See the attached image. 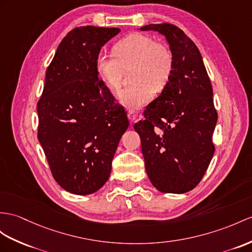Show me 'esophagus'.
I'll list each match as a JSON object with an SVG mask.
<instances>
[{"label": "esophagus", "mask_w": 252, "mask_h": 252, "mask_svg": "<svg viewBox=\"0 0 252 252\" xmlns=\"http://www.w3.org/2000/svg\"><path fill=\"white\" fill-rule=\"evenodd\" d=\"M127 116H128V119H129V121L132 123V122H136V121H137V119H138V113H137L136 111H134V110L130 109V110H128Z\"/></svg>", "instance_id": "1"}]
</instances>
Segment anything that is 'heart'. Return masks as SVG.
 Segmentation results:
<instances>
[{
  "instance_id": "obj_1",
  "label": "heart",
  "mask_w": 252,
  "mask_h": 252,
  "mask_svg": "<svg viewBox=\"0 0 252 252\" xmlns=\"http://www.w3.org/2000/svg\"><path fill=\"white\" fill-rule=\"evenodd\" d=\"M112 57L99 54L95 61L98 76L108 88L121 89L123 69L129 68L131 84L121 92L120 99L128 108H140L162 92L170 81L174 68L173 54L170 49L141 33H132L112 46Z\"/></svg>"
}]
</instances>
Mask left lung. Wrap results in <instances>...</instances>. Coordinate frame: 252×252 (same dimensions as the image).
<instances>
[{
	"label": "left lung",
	"mask_w": 252,
	"mask_h": 252,
	"mask_svg": "<svg viewBox=\"0 0 252 252\" xmlns=\"http://www.w3.org/2000/svg\"><path fill=\"white\" fill-rule=\"evenodd\" d=\"M169 42L174 68L161 94L134 124L141 138L147 176L167 193L192 190L204 176L215 153L213 132L217 123L211 80L194 42L170 23L149 24Z\"/></svg>",
	"instance_id": "1"
}]
</instances>
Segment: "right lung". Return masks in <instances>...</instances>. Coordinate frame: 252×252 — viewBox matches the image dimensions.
Listing matches in <instances>:
<instances>
[{"label": "right lung", "instance_id": "right-lung-1", "mask_svg": "<svg viewBox=\"0 0 252 252\" xmlns=\"http://www.w3.org/2000/svg\"><path fill=\"white\" fill-rule=\"evenodd\" d=\"M120 32L92 26L71 30L46 71L37 103L38 141L54 180L71 193L91 194L105 185L129 125L95 68L101 47Z\"/></svg>", "mask_w": 252, "mask_h": 252}]
</instances>
